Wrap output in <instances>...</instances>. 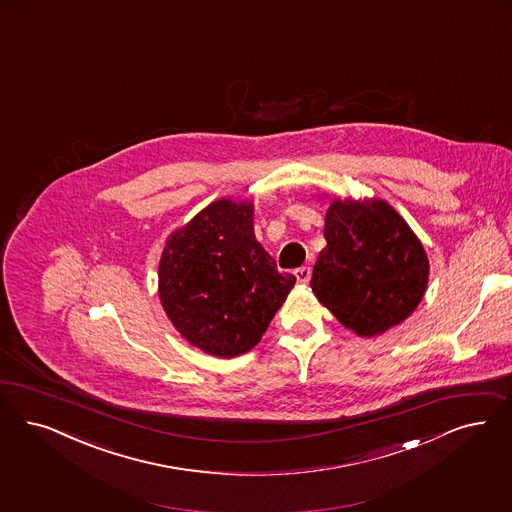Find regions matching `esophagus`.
<instances>
[{
    "mask_svg": "<svg viewBox=\"0 0 512 512\" xmlns=\"http://www.w3.org/2000/svg\"><path fill=\"white\" fill-rule=\"evenodd\" d=\"M310 276H312V270H310V266H300V268L295 270V278H297V282L299 283L310 282Z\"/></svg>",
    "mask_w": 512,
    "mask_h": 512,
    "instance_id": "1",
    "label": "esophagus"
}]
</instances>
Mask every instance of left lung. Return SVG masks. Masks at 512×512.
Listing matches in <instances>:
<instances>
[{
    "label": "left lung",
    "mask_w": 512,
    "mask_h": 512,
    "mask_svg": "<svg viewBox=\"0 0 512 512\" xmlns=\"http://www.w3.org/2000/svg\"><path fill=\"white\" fill-rule=\"evenodd\" d=\"M312 291L346 329L386 333L420 304L429 261L422 242L384 200L335 198L325 215Z\"/></svg>",
    "instance_id": "obj_1"
}]
</instances>
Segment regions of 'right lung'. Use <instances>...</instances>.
Masks as SVG:
<instances>
[{
	"label": "right lung",
	"mask_w": 512,
	"mask_h": 512,
	"mask_svg": "<svg viewBox=\"0 0 512 512\" xmlns=\"http://www.w3.org/2000/svg\"><path fill=\"white\" fill-rule=\"evenodd\" d=\"M295 282L257 242L249 200H215L168 238L160 257L166 316L215 357L255 348Z\"/></svg>",
	"instance_id": "obj_1"
}]
</instances>
